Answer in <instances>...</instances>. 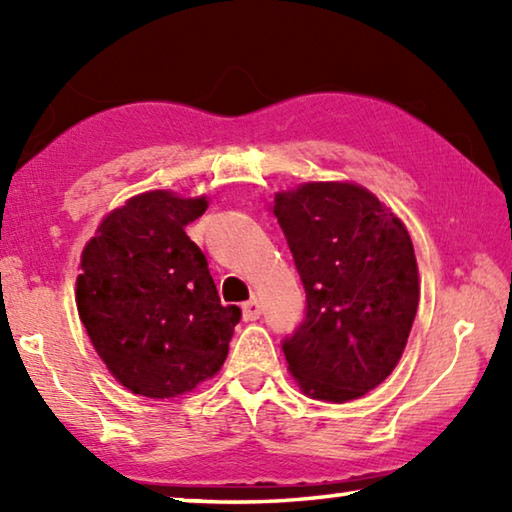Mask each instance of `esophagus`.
<instances>
[{
  "mask_svg": "<svg viewBox=\"0 0 512 512\" xmlns=\"http://www.w3.org/2000/svg\"><path fill=\"white\" fill-rule=\"evenodd\" d=\"M241 314H244V320H257L259 314H262V307H259L257 298L244 302V307H241Z\"/></svg>",
  "mask_w": 512,
  "mask_h": 512,
  "instance_id": "obj_1",
  "label": "esophagus"
}]
</instances>
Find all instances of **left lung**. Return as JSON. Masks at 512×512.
<instances>
[{"instance_id": "left-lung-1", "label": "left lung", "mask_w": 512, "mask_h": 512, "mask_svg": "<svg viewBox=\"0 0 512 512\" xmlns=\"http://www.w3.org/2000/svg\"><path fill=\"white\" fill-rule=\"evenodd\" d=\"M271 210L307 293V318L282 345L291 377L311 400H357L391 375L409 341L420 302L409 230L350 180L284 189Z\"/></svg>"}]
</instances>
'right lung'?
Segmentation results:
<instances>
[{
  "label": "right lung",
  "mask_w": 512,
  "mask_h": 512,
  "mask_svg": "<svg viewBox=\"0 0 512 512\" xmlns=\"http://www.w3.org/2000/svg\"><path fill=\"white\" fill-rule=\"evenodd\" d=\"M207 196L137 194L103 216L85 244L76 309L110 375L135 395L169 400L212 379L241 311L223 307L185 225Z\"/></svg>",
  "instance_id": "add662e5"
}]
</instances>
